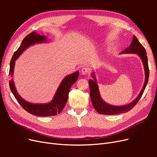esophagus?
I'll return each instance as SVG.
<instances>
[{"label":"esophagus","mask_w":157,"mask_h":157,"mask_svg":"<svg viewBox=\"0 0 157 157\" xmlns=\"http://www.w3.org/2000/svg\"><path fill=\"white\" fill-rule=\"evenodd\" d=\"M90 73V69L88 67H84L82 69L81 73L83 75H88Z\"/></svg>","instance_id":"34e87169"}]
</instances>
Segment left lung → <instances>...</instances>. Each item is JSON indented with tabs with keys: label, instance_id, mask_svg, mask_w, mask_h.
Listing matches in <instances>:
<instances>
[{
	"label": "left lung",
	"instance_id": "1",
	"mask_svg": "<svg viewBox=\"0 0 157 157\" xmlns=\"http://www.w3.org/2000/svg\"><path fill=\"white\" fill-rule=\"evenodd\" d=\"M122 53H134L138 54L139 56L141 58L142 61H143L145 72V83L144 85V87L142 88L140 94L139 96L137 97L134 101H132L131 103L128 104V105L121 106V107H117V106H113L110 105L109 104L104 102L102 99L100 97V94L99 92L98 86L96 83V80L95 79V75L92 74V77L94 80H89V86H90V99L92 103V105L95 109L100 114L103 115H117V114L124 113L129 111L130 110L134 107L137 103L138 102L140 99L143 95L145 87L147 86V84L149 80V65H148V59H147V52L144 47L141 45V44L137 40V38L134 36L133 38V40L129 48L124 50L122 52Z\"/></svg>",
	"mask_w": 157,
	"mask_h": 157
}]
</instances>
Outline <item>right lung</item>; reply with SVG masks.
<instances>
[{"label": "right lung", "mask_w": 157, "mask_h": 157, "mask_svg": "<svg viewBox=\"0 0 157 157\" xmlns=\"http://www.w3.org/2000/svg\"><path fill=\"white\" fill-rule=\"evenodd\" d=\"M46 40V36L38 35L35 31L32 32L23 39L20 46L14 52L10 61V71H9V76L10 78L13 77L15 61L22 52L29 46L35 43L42 42ZM78 75L79 72L77 71V72L71 74L64 78L57 90L53 100L47 104H33L27 102L23 100L17 92L12 78L9 80V85H10L11 91L14 97L16 98V100L26 111L36 116L50 117L59 114L63 110L67 101L69 90L72 85L77 80Z\"/></svg>", "instance_id": "add662e5"}]
</instances>
